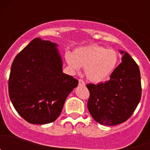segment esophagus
Instances as JSON below:
<instances>
[{
  "label": "esophagus",
  "instance_id": "obj_1",
  "mask_svg": "<svg viewBox=\"0 0 150 150\" xmlns=\"http://www.w3.org/2000/svg\"><path fill=\"white\" fill-rule=\"evenodd\" d=\"M79 86H85V82L83 81V79H79Z\"/></svg>",
  "mask_w": 150,
  "mask_h": 150
}]
</instances>
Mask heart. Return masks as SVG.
<instances>
[{"instance_id":"obj_1","label":"heart","mask_w":150,"mask_h":150,"mask_svg":"<svg viewBox=\"0 0 150 150\" xmlns=\"http://www.w3.org/2000/svg\"><path fill=\"white\" fill-rule=\"evenodd\" d=\"M65 59L68 65L75 71L80 67H85L86 78L95 83L107 80L120 63L118 52L98 44L77 48L73 54H66Z\"/></svg>"}]
</instances>
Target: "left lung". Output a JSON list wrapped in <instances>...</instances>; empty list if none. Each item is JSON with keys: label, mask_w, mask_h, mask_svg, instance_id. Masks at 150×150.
I'll use <instances>...</instances> for the list:
<instances>
[{"label": "left lung", "mask_w": 150, "mask_h": 150, "mask_svg": "<svg viewBox=\"0 0 150 150\" xmlns=\"http://www.w3.org/2000/svg\"><path fill=\"white\" fill-rule=\"evenodd\" d=\"M110 79L104 83L86 85L89 91L88 111L97 122L116 125L128 120L137 108L141 98L140 69L127 52Z\"/></svg>", "instance_id": "1"}]
</instances>
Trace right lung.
<instances>
[{
	"instance_id": "right-lung-1",
	"label": "right lung",
	"mask_w": 150,
	"mask_h": 150,
	"mask_svg": "<svg viewBox=\"0 0 150 150\" xmlns=\"http://www.w3.org/2000/svg\"><path fill=\"white\" fill-rule=\"evenodd\" d=\"M78 80L62 72L56 43L35 38L16 56L9 77L12 104L31 124H47L62 112Z\"/></svg>"
}]
</instances>
